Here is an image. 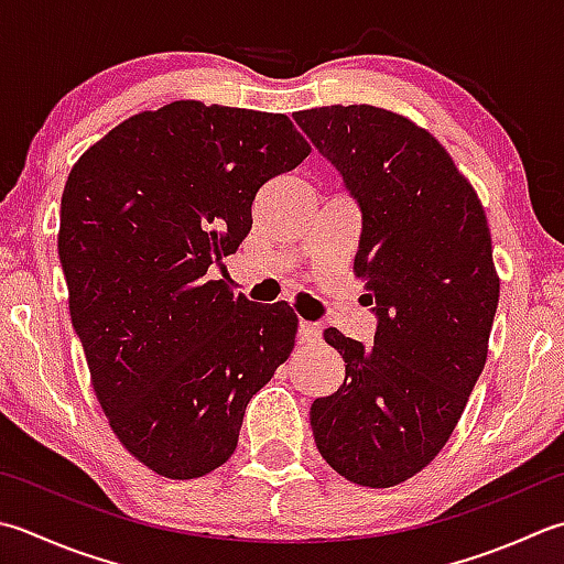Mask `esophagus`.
<instances>
[{
    "mask_svg": "<svg viewBox=\"0 0 564 564\" xmlns=\"http://www.w3.org/2000/svg\"><path fill=\"white\" fill-rule=\"evenodd\" d=\"M297 337H301L305 345H317V341L323 339V327L315 323H301L297 325Z\"/></svg>",
    "mask_w": 564,
    "mask_h": 564,
    "instance_id": "1",
    "label": "esophagus"
}]
</instances>
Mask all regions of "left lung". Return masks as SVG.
<instances>
[{"label": "left lung", "instance_id": "1", "mask_svg": "<svg viewBox=\"0 0 564 564\" xmlns=\"http://www.w3.org/2000/svg\"><path fill=\"white\" fill-rule=\"evenodd\" d=\"M293 119L361 209L355 275L377 313L371 347L325 329L345 383L311 405L315 445L345 479L389 489L437 457L487 364L491 231L471 183L411 119L371 105Z\"/></svg>", "mask_w": 564, "mask_h": 564}]
</instances>
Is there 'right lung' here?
Returning a JSON list of instances; mask_svg holds the SVG:
<instances>
[{
  "label": "right lung",
  "instance_id": "1",
  "mask_svg": "<svg viewBox=\"0 0 564 564\" xmlns=\"http://www.w3.org/2000/svg\"><path fill=\"white\" fill-rule=\"evenodd\" d=\"M307 153L285 115L181 99L73 165L58 231L73 327L119 443L161 477L225 465L251 395L293 351L289 303L237 297L207 269L249 235L261 185Z\"/></svg>",
  "mask_w": 564,
  "mask_h": 564
}]
</instances>
